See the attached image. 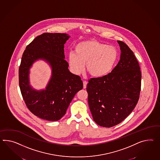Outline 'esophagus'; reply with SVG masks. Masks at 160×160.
I'll return each instance as SVG.
<instances>
[{"label": "esophagus", "instance_id": "obj_1", "mask_svg": "<svg viewBox=\"0 0 160 160\" xmlns=\"http://www.w3.org/2000/svg\"><path fill=\"white\" fill-rule=\"evenodd\" d=\"M87 83H88V82H86V81H83V88L84 89H86Z\"/></svg>", "mask_w": 160, "mask_h": 160}]
</instances>
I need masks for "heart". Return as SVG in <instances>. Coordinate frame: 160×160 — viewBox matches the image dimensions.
I'll return each instance as SVG.
<instances>
[{"label":"heart","mask_w":160,"mask_h":160,"mask_svg":"<svg viewBox=\"0 0 160 160\" xmlns=\"http://www.w3.org/2000/svg\"><path fill=\"white\" fill-rule=\"evenodd\" d=\"M75 50V52L69 53L68 63L76 75L82 73L85 63L86 71L92 77H104L112 71L118 58V50L114 46L93 39L79 42Z\"/></svg>","instance_id":"b5f03b06"}]
</instances>
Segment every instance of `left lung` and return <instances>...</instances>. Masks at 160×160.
Listing matches in <instances>:
<instances>
[{
    "instance_id": "1",
    "label": "left lung",
    "mask_w": 160,
    "mask_h": 160,
    "mask_svg": "<svg viewBox=\"0 0 160 160\" xmlns=\"http://www.w3.org/2000/svg\"><path fill=\"white\" fill-rule=\"evenodd\" d=\"M117 42L121 52L118 64L106 76L90 79L86 86L93 119L102 127H114L126 118L136 106L141 89L139 62L126 43Z\"/></svg>"
}]
</instances>
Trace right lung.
<instances>
[{"mask_svg": "<svg viewBox=\"0 0 160 160\" xmlns=\"http://www.w3.org/2000/svg\"><path fill=\"white\" fill-rule=\"evenodd\" d=\"M67 33H43L35 38L24 50L19 67V85L25 103L33 114L40 118L56 121L66 114L74 96L82 89L81 78L72 74L65 60ZM39 59L48 62L52 77L45 90L37 91L29 84V70Z\"/></svg>", "mask_w": 160, "mask_h": 160, "instance_id": "add662e5", "label": "right lung"}]
</instances>
